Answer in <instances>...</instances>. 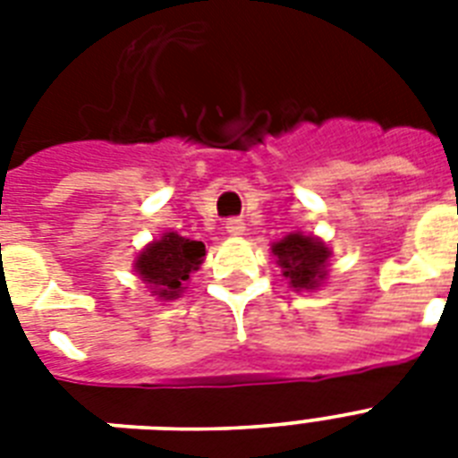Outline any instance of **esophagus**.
<instances>
[{
	"instance_id": "esophagus-1",
	"label": "esophagus",
	"mask_w": 458,
	"mask_h": 458,
	"mask_svg": "<svg viewBox=\"0 0 458 458\" xmlns=\"http://www.w3.org/2000/svg\"><path fill=\"white\" fill-rule=\"evenodd\" d=\"M225 230H228L230 235H244V221L242 218H228L225 221Z\"/></svg>"
}]
</instances>
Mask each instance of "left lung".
<instances>
[{
  "mask_svg": "<svg viewBox=\"0 0 458 458\" xmlns=\"http://www.w3.org/2000/svg\"><path fill=\"white\" fill-rule=\"evenodd\" d=\"M273 254L278 259L283 276L297 290H313L318 280L326 278L327 247L316 237L293 233L273 244Z\"/></svg>",
  "mask_w": 458,
  "mask_h": 458,
  "instance_id": "left-lung-1",
  "label": "left lung"
}]
</instances>
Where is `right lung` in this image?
<instances>
[{
  "instance_id": "obj_1",
  "label": "right lung",
  "mask_w": 458,
  "mask_h": 458,
  "mask_svg": "<svg viewBox=\"0 0 458 458\" xmlns=\"http://www.w3.org/2000/svg\"><path fill=\"white\" fill-rule=\"evenodd\" d=\"M204 254V242L180 237L178 233H165L140 254L135 268L158 297L175 300L182 293L185 280H190V273L199 268Z\"/></svg>"
}]
</instances>
